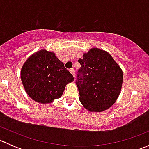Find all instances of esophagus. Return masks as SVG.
Segmentation results:
<instances>
[{
    "label": "esophagus",
    "mask_w": 149,
    "mask_h": 149,
    "mask_svg": "<svg viewBox=\"0 0 149 149\" xmlns=\"http://www.w3.org/2000/svg\"><path fill=\"white\" fill-rule=\"evenodd\" d=\"M70 73H71V74L73 75V77H74V76H75V70H74V69L71 68V69H70Z\"/></svg>",
    "instance_id": "34e87169"
}]
</instances>
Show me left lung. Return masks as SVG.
Here are the masks:
<instances>
[{"mask_svg": "<svg viewBox=\"0 0 149 149\" xmlns=\"http://www.w3.org/2000/svg\"><path fill=\"white\" fill-rule=\"evenodd\" d=\"M76 85L79 100L91 112L105 111L114 104L120 94L123 70L107 51L93 47L79 59Z\"/></svg>", "mask_w": 149, "mask_h": 149, "instance_id": "1", "label": "left lung"}]
</instances>
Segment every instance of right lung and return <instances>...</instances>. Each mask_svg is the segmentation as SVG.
I'll return each mask as SVG.
<instances>
[{
    "label": "right lung",
    "instance_id": "right-lung-1",
    "mask_svg": "<svg viewBox=\"0 0 149 149\" xmlns=\"http://www.w3.org/2000/svg\"><path fill=\"white\" fill-rule=\"evenodd\" d=\"M21 79L26 94L34 101L52 103L63 94L65 86L74 78L54 52L40 49L25 61Z\"/></svg>",
    "mask_w": 149,
    "mask_h": 149
}]
</instances>
